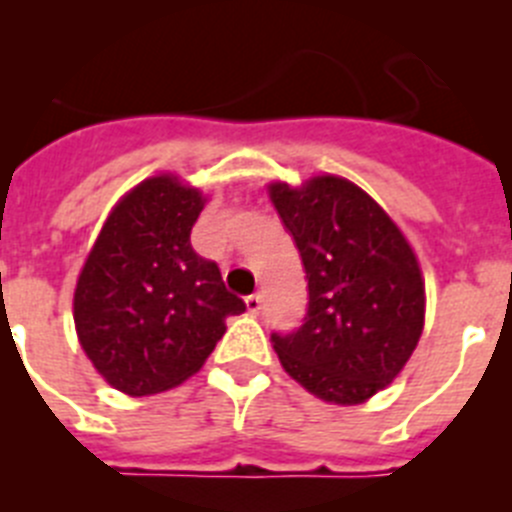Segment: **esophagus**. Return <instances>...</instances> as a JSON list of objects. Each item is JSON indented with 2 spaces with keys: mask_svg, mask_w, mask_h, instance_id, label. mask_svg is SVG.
Returning a JSON list of instances; mask_svg holds the SVG:
<instances>
[{
  "mask_svg": "<svg viewBox=\"0 0 512 512\" xmlns=\"http://www.w3.org/2000/svg\"><path fill=\"white\" fill-rule=\"evenodd\" d=\"M261 302H264V295H261V292H253V295L246 297V307L251 312H259L261 310Z\"/></svg>",
  "mask_w": 512,
  "mask_h": 512,
  "instance_id": "1",
  "label": "esophagus"
}]
</instances>
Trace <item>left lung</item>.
Wrapping results in <instances>:
<instances>
[{
  "label": "left lung",
  "instance_id": "1",
  "mask_svg": "<svg viewBox=\"0 0 512 512\" xmlns=\"http://www.w3.org/2000/svg\"><path fill=\"white\" fill-rule=\"evenodd\" d=\"M269 197L307 274V315L271 333L284 372L336 405L384 390L423 333L425 287L413 248L377 202L341 176H312Z\"/></svg>",
  "mask_w": 512,
  "mask_h": 512
}]
</instances>
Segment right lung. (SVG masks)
<instances>
[{"mask_svg":"<svg viewBox=\"0 0 512 512\" xmlns=\"http://www.w3.org/2000/svg\"><path fill=\"white\" fill-rule=\"evenodd\" d=\"M205 207L179 176L130 189L102 225L74 292L81 348L115 390L156 395L200 372L246 302L225 289L215 261L192 248Z\"/></svg>","mask_w":512,"mask_h":512,"instance_id":"1","label":"right lung"}]
</instances>
